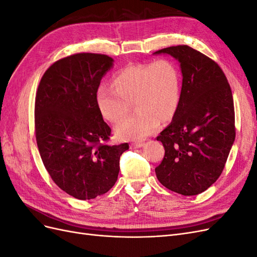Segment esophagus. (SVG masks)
I'll return each mask as SVG.
<instances>
[{"label": "esophagus", "mask_w": 257, "mask_h": 257, "mask_svg": "<svg viewBox=\"0 0 257 257\" xmlns=\"http://www.w3.org/2000/svg\"><path fill=\"white\" fill-rule=\"evenodd\" d=\"M143 146H144L143 143H133V144H131L132 149H137V148H141Z\"/></svg>", "instance_id": "34e87169"}]
</instances>
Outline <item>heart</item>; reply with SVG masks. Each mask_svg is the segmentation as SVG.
<instances>
[{"mask_svg": "<svg viewBox=\"0 0 257 257\" xmlns=\"http://www.w3.org/2000/svg\"><path fill=\"white\" fill-rule=\"evenodd\" d=\"M180 73L173 61L160 59L152 63L127 65L114 76L113 85L102 83L96 90L100 113L118 122L134 102L136 113L115 126V134L126 141L149 136L160 122L174 118L180 103Z\"/></svg>", "mask_w": 257, "mask_h": 257, "instance_id": "1", "label": "heart"}]
</instances>
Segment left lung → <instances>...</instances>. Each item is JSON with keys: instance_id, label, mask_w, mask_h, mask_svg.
<instances>
[{"instance_id": "8db88e82", "label": "left lung", "mask_w": 257, "mask_h": 257, "mask_svg": "<svg viewBox=\"0 0 257 257\" xmlns=\"http://www.w3.org/2000/svg\"><path fill=\"white\" fill-rule=\"evenodd\" d=\"M180 62V103L172 123L157 137L165 149L155 168L159 181L184 196L197 195L223 172L236 136L230 85L219 64L188 45L154 52Z\"/></svg>"}]
</instances>
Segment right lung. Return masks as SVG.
I'll return each mask as SVG.
<instances>
[{
  "label": "right lung",
  "instance_id": "1",
  "mask_svg": "<svg viewBox=\"0 0 257 257\" xmlns=\"http://www.w3.org/2000/svg\"><path fill=\"white\" fill-rule=\"evenodd\" d=\"M113 60L75 53L47 69L35 96V137L53 182L77 199L103 195L114 185L128 144L109 146L111 128L96 103V90Z\"/></svg>",
  "mask_w": 257,
  "mask_h": 257
}]
</instances>
